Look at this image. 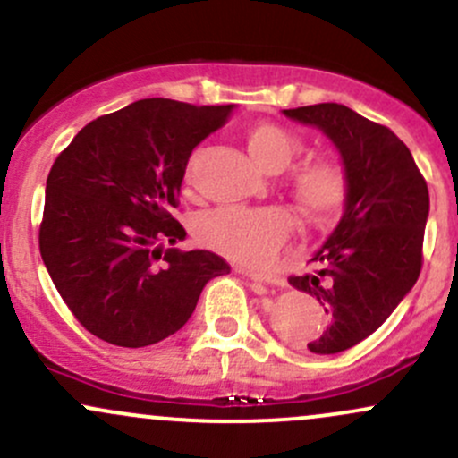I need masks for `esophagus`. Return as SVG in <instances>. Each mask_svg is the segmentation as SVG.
Returning a JSON list of instances; mask_svg holds the SVG:
<instances>
[{"label": "esophagus", "mask_w": 458, "mask_h": 458, "mask_svg": "<svg viewBox=\"0 0 458 458\" xmlns=\"http://www.w3.org/2000/svg\"><path fill=\"white\" fill-rule=\"evenodd\" d=\"M239 274L248 276V278L256 280V283H267V284H276V286H284V280L280 276H271V274H260V271H248L243 267H237Z\"/></svg>", "instance_id": "34e87169"}]
</instances>
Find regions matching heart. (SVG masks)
<instances>
[{
	"label": "heart",
	"mask_w": 458,
	"mask_h": 458,
	"mask_svg": "<svg viewBox=\"0 0 458 458\" xmlns=\"http://www.w3.org/2000/svg\"><path fill=\"white\" fill-rule=\"evenodd\" d=\"M245 145L256 163L271 172L289 165L291 158L304 148L302 139L293 130L274 122L250 125L245 132ZM199 156L202 149H195L184 165V189H193L198 182ZM284 182L313 224H328L348 202L350 174L336 156H310L286 172ZM293 230L295 215L284 206H219L198 215L193 224L195 239L199 243L241 263L269 260Z\"/></svg>",
	"instance_id": "b5f03b06"
}]
</instances>
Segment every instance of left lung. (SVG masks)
I'll return each mask as SVG.
<instances>
[{
	"instance_id": "1",
	"label": "left lung",
	"mask_w": 458,
	"mask_h": 458,
	"mask_svg": "<svg viewBox=\"0 0 458 458\" xmlns=\"http://www.w3.org/2000/svg\"><path fill=\"white\" fill-rule=\"evenodd\" d=\"M284 114L324 130L350 174L339 225L309 260L310 271L289 276L328 315V326L306 348L336 354L378 330L420 278L428 187L409 148L386 125L335 102Z\"/></svg>"
}]
</instances>
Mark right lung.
I'll list each match as a JSON object with an SVG mask.
<instances>
[{"label":"right lung","mask_w":458,"mask_h":458,"mask_svg":"<svg viewBox=\"0 0 458 458\" xmlns=\"http://www.w3.org/2000/svg\"><path fill=\"white\" fill-rule=\"evenodd\" d=\"M139 99L84 125L47 175L38 250L73 318L113 345L145 348L187 324L210 278L230 265L206 250H160L187 237L182 172L233 113Z\"/></svg>","instance_id":"right-lung-1"}]
</instances>
